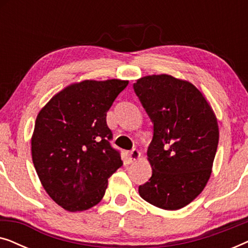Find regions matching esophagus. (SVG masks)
Returning a JSON list of instances; mask_svg holds the SVG:
<instances>
[{
  "label": "esophagus",
  "mask_w": 248,
  "mask_h": 248,
  "mask_svg": "<svg viewBox=\"0 0 248 248\" xmlns=\"http://www.w3.org/2000/svg\"><path fill=\"white\" fill-rule=\"evenodd\" d=\"M140 155H141V154H140V151L138 150V149H133V150H131L130 154H128V157H130L131 161L138 160V159L140 158Z\"/></svg>",
  "instance_id": "1"
}]
</instances>
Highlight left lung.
<instances>
[{"label":"left lung","mask_w":248,"mask_h":248,"mask_svg":"<svg viewBox=\"0 0 248 248\" xmlns=\"http://www.w3.org/2000/svg\"><path fill=\"white\" fill-rule=\"evenodd\" d=\"M133 89L154 124L147 152L152 175L139 194L157 208H184L211 175L219 142L216 115L192 83L167 74L141 78Z\"/></svg>","instance_id":"8db88e82"}]
</instances>
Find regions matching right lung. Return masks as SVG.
<instances>
[{
  "instance_id": "1",
  "label": "right lung",
  "mask_w": 248,
  "mask_h": 248,
  "mask_svg": "<svg viewBox=\"0 0 248 248\" xmlns=\"http://www.w3.org/2000/svg\"><path fill=\"white\" fill-rule=\"evenodd\" d=\"M128 81L86 80L55 94L39 111L31 139L32 162L50 198L70 212L100 202L108 178L122 167L111 147L107 111Z\"/></svg>"
}]
</instances>
